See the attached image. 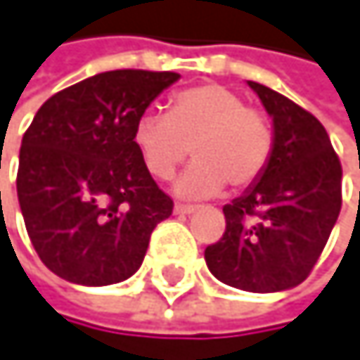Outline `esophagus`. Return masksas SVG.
I'll return each instance as SVG.
<instances>
[{"label":"esophagus","mask_w":360,"mask_h":360,"mask_svg":"<svg viewBox=\"0 0 360 360\" xmlns=\"http://www.w3.org/2000/svg\"><path fill=\"white\" fill-rule=\"evenodd\" d=\"M198 207L196 205H181V202H176L174 205V213L176 215H190V213H194Z\"/></svg>","instance_id":"34e87169"}]
</instances>
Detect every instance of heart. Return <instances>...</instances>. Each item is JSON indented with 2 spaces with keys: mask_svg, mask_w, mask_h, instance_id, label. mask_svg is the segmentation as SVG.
Instances as JSON below:
<instances>
[{
  "mask_svg": "<svg viewBox=\"0 0 360 360\" xmlns=\"http://www.w3.org/2000/svg\"><path fill=\"white\" fill-rule=\"evenodd\" d=\"M269 119L221 85H198L170 98L168 115L145 112L134 125V147L155 179H170L190 151L196 162L179 176L176 194L205 198L224 184L245 190L273 155Z\"/></svg>",
  "mask_w": 360,
  "mask_h": 360,
  "instance_id": "heart-1",
  "label": "heart"
}]
</instances>
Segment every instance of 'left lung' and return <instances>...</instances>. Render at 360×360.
<instances>
[{"label": "left lung", "instance_id": "obj_1", "mask_svg": "<svg viewBox=\"0 0 360 360\" xmlns=\"http://www.w3.org/2000/svg\"><path fill=\"white\" fill-rule=\"evenodd\" d=\"M273 119V155L243 196L224 205L226 230L205 250L209 271L248 292L299 286L318 262L342 209V164L305 108L248 81Z\"/></svg>", "mask_w": 360, "mask_h": 360}]
</instances>
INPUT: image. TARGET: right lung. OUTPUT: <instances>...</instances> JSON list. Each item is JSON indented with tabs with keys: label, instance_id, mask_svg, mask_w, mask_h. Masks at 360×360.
<instances>
[{
	"label": "right lung",
	"instance_id": "right-lung-1",
	"mask_svg": "<svg viewBox=\"0 0 360 360\" xmlns=\"http://www.w3.org/2000/svg\"><path fill=\"white\" fill-rule=\"evenodd\" d=\"M176 72L112 70L51 96L22 136L16 194L40 260L61 279L132 277L172 198L134 147V125Z\"/></svg>",
	"mask_w": 360,
	"mask_h": 360
}]
</instances>
